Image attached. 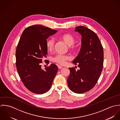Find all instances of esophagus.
Segmentation results:
<instances>
[{"mask_svg": "<svg viewBox=\"0 0 120 120\" xmlns=\"http://www.w3.org/2000/svg\"><path fill=\"white\" fill-rule=\"evenodd\" d=\"M58 68L59 69H60L62 68H63V67H62V66H60V65L58 66Z\"/></svg>", "mask_w": 120, "mask_h": 120, "instance_id": "1", "label": "esophagus"}]
</instances>
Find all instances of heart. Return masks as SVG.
I'll list each match as a JSON object with an SVG mask.
<instances>
[{
	"label": "heart",
	"instance_id": "obj_1",
	"mask_svg": "<svg viewBox=\"0 0 120 120\" xmlns=\"http://www.w3.org/2000/svg\"><path fill=\"white\" fill-rule=\"evenodd\" d=\"M62 39L69 46V49L71 50H75L77 48L74 44L75 41V37L71 34H65L61 36ZM55 40L53 38H49L46 41V47L49 51H52L54 46ZM71 59V57L68 55L58 54L52 58V60L61 65H65L67 60Z\"/></svg>",
	"mask_w": 120,
	"mask_h": 120
}]
</instances>
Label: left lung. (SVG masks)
<instances>
[{"label": "left lung", "instance_id": "1", "mask_svg": "<svg viewBox=\"0 0 120 120\" xmlns=\"http://www.w3.org/2000/svg\"><path fill=\"white\" fill-rule=\"evenodd\" d=\"M75 31L82 36L80 50L72 63L80 68H69V88L76 93H83L92 89L98 82L103 68V50L97 34L87 27L79 26Z\"/></svg>", "mask_w": 120, "mask_h": 120}]
</instances>
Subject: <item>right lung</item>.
I'll list each match as a JSON object with an SVG mask.
<instances>
[{"label": "right lung", "mask_w": 120, "mask_h": 120, "mask_svg": "<svg viewBox=\"0 0 120 120\" xmlns=\"http://www.w3.org/2000/svg\"><path fill=\"white\" fill-rule=\"evenodd\" d=\"M57 30L41 25L27 28L17 45L16 67L23 85L30 91L42 94L49 91L58 68L51 64L44 70L41 68L42 60L47 57V39Z\"/></svg>", "instance_id": "obj_1"}]
</instances>
